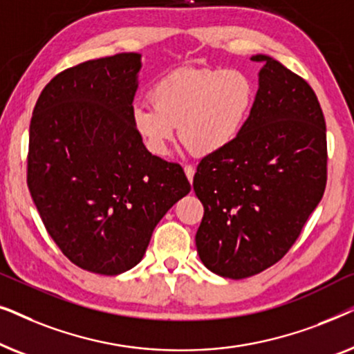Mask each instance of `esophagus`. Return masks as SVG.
Returning <instances> with one entry per match:
<instances>
[{"label":"esophagus","mask_w":354,"mask_h":354,"mask_svg":"<svg viewBox=\"0 0 354 354\" xmlns=\"http://www.w3.org/2000/svg\"><path fill=\"white\" fill-rule=\"evenodd\" d=\"M183 171H185V176L188 178V182H193V176H195V167L193 166H185L183 167Z\"/></svg>","instance_id":"1"}]
</instances>
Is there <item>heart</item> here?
<instances>
[{
  "label": "heart",
  "instance_id": "1",
  "mask_svg": "<svg viewBox=\"0 0 354 354\" xmlns=\"http://www.w3.org/2000/svg\"><path fill=\"white\" fill-rule=\"evenodd\" d=\"M151 103L135 101L133 130L145 148L164 156L180 135L196 158L214 156L243 132L254 106V82L241 69L178 71L151 90Z\"/></svg>",
  "mask_w": 354,
  "mask_h": 354
}]
</instances>
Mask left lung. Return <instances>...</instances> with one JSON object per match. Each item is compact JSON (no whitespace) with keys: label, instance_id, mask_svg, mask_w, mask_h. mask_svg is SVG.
I'll return each mask as SVG.
<instances>
[{"label":"left lung","instance_id":"obj_1","mask_svg":"<svg viewBox=\"0 0 354 354\" xmlns=\"http://www.w3.org/2000/svg\"><path fill=\"white\" fill-rule=\"evenodd\" d=\"M261 62L258 91L239 140L201 159L193 190L205 216L196 250L211 272L246 279L287 254L327 182L326 120L301 77L274 57Z\"/></svg>","mask_w":354,"mask_h":354}]
</instances>
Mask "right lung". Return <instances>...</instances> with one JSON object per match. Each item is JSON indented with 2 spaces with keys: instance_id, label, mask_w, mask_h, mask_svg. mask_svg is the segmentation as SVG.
Masks as SVG:
<instances>
[{
  "instance_id": "add662e5",
  "label": "right lung",
  "mask_w": 354,
  "mask_h": 354,
  "mask_svg": "<svg viewBox=\"0 0 354 354\" xmlns=\"http://www.w3.org/2000/svg\"><path fill=\"white\" fill-rule=\"evenodd\" d=\"M142 55L120 53L62 71L30 120L27 185L48 234L72 263L118 275L142 261L154 227L190 183L153 156L130 109Z\"/></svg>"
}]
</instances>
